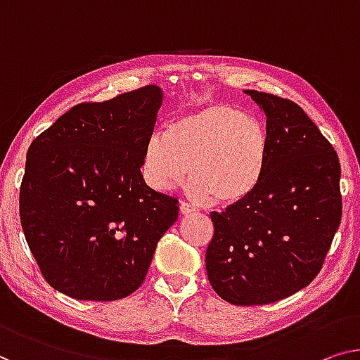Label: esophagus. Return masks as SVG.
<instances>
[{"label": "esophagus", "instance_id": "34e87169", "mask_svg": "<svg viewBox=\"0 0 360 360\" xmlns=\"http://www.w3.org/2000/svg\"><path fill=\"white\" fill-rule=\"evenodd\" d=\"M179 212H181L182 217H189V214L195 213V208H194V207H191V205H187V203H181Z\"/></svg>", "mask_w": 360, "mask_h": 360}]
</instances>
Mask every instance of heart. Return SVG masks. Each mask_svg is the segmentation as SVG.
Listing matches in <instances>:
<instances>
[{"mask_svg": "<svg viewBox=\"0 0 360 360\" xmlns=\"http://www.w3.org/2000/svg\"><path fill=\"white\" fill-rule=\"evenodd\" d=\"M268 136L257 117L224 103H208L174 117L148 137L142 158L147 184L166 192L184 182L200 202L231 207L244 202L264 178Z\"/></svg>", "mask_w": 360, "mask_h": 360, "instance_id": "heart-1", "label": "heart"}]
</instances>
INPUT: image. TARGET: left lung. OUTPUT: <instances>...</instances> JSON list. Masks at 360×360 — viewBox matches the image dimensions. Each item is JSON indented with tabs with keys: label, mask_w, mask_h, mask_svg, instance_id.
<instances>
[{
	"label": "left lung",
	"mask_w": 360,
	"mask_h": 360,
	"mask_svg": "<svg viewBox=\"0 0 360 360\" xmlns=\"http://www.w3.org/2000/svg\"><path fill=\"white\" fill-rule=\"evenodd\" d=\"M266 116L264 178L244 202L213 212L208 281L234 305L276 302L319 275L341 223L335 148L291 100L244 90Z\"/></svg>",
	"instance_id": "8db88e82"
}]
</instances>
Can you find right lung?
Returning <instances> with one entry per match:
<instances>
[{
	"label": "right lung",
	"instance_id": "right-lung-1",
	"mask_svg": "<svg viewBox=\"0 0 360 360\" xmlns=\"http://www.w3.org/2000/svg\"><path fill=\"white\" fill-rule=\"evenodd\" d=\"M163 92L147 85L72 106L27 152L20 224L41 275L77 300L127 297L146 280L178 200L141 173Z\"/></svg>",
	"mask_w": 360,
	"mask_h": 360
}]
</instances>
